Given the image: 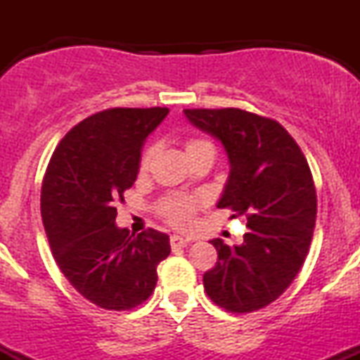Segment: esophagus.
<instances>
[{
    "mask_svg": "<svg viewBox=\"0 0 360 360\" xmlns=\"http://www.w3.org/2000/svg\"><path fill=\"white\" fill-rule=\"evenodd\" d=\"M189 243V240H186L184 237L181 235H172L171 237V247L172 249H181V247H186Z\"/></svg>",
    "mask_w": 360,
    "mask_h": 360,
    "instance_id": "esophagus-1",
    "label": "esophagus"
}]
</instances>
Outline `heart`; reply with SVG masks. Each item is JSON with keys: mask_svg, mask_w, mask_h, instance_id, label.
I'll return each instance as SVG.
<instances>
[{"mask_svg": "<svg viewBox=\"0 0 360 360\" xmlns=\"http://www.w3.org/2000/svg\"><path fill=\"white\" fill-rule=\"evenodd\" d=\"M201 142H203V140H198V139L188 140V142H186V150H189V148H193L194 146H198V143ZM150 155H152V150L143 152L142 167L147 166L148 160H150ZM194 210H196V201L186 196H169L159 205V213L174 226L191 225Z\"/></svg>", "mask_w": 360, "mask_h": 360, "instance_id": "obj_1", "label": "heart"}]
</instances>
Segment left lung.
<instances>
[{
  "label": "left lung",
  "instance_id": "left-lung-1",
  "mask_svg": "<svg viewBox=\"0 0 360 360\" xmlns=\"http://www.w3.org/2000/svg\"><path fill=\"white\" fill-rule=\"evenodd\" d=\"M194 127L220 140L230 176L218 208L245 217L242 245L212 243L217 266L205 272L206 295L232 313L276 301L307 259L316 221V191L303 152L276 120L238 108L184 110Z\"/></svg>",
  "mask_w": 360,
  "mask_h": 360
}]
</instances>
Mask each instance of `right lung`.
<instances>
[{"label":"right lung","mask_w":360,"mask_h":360,"mask_svg":"<svg viewBox=\"0 0 360 360\" xmlns=\"http://www.w3.org/2000/svg\"><path fill=\"white\" fill-rule=\"evenodd\" d=\"M160 108H110L65 134L45 171L40 212L62 274L96 307L125 311L157 284V266L171 254L166 233L135 237L115 225V203L139 174L142 146L167 117Z\"/></svg>","instance_id":"obj_1"}]
</instances>
